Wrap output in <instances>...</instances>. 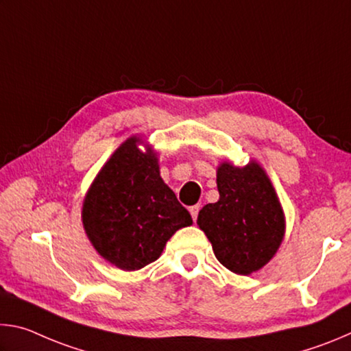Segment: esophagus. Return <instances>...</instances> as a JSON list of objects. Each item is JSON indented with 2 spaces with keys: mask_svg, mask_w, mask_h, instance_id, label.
I'll list each match as a JSON object with an SVG mask.
<instances>
[{
  "mask_svg": "<svg viewBox=\"0 0 351 351\" xmlns=\"http://www.w3.org/2000/svg\"><path fill=\"white\" fill-rule=\"evenodd\" d=\"M190 215H192V218H193V221H197V218H198V212H199V204H197V206H192L190 207Z\"/></svg>",
  "mask_w": 351,
  "mask_h": 351,
  "instance_id": "1",
  "label": "esophagus"
}]
</instances>
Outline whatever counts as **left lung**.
Returning a JSON list of instances; mask_svg holds the SVG:
<instances>
[{"instance_id":"8db88e82","label":"left lung","mask_w":351,"mask_h":351,"mask_svg":"<svg viewBox=\"0 0 351 351\" xmlns=\"http://www.w3.org/2000/svg\"><path fill=\"white\" fill-rule=\"evenodd\" d=\"M219 199L206 204L197 224L224 268L240 276L257 272L277 254L287 221L269 176L257 161L217 169Z\"/></svg>"}]
</instances>
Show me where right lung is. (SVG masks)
<instances>
[{"instance_id": "right-lung-1", "label": "right lung", "mask_w": 351, "mask_h": 351, "mask_svg": "<svg viewBox=\"0 0 351 351\" xmlns=\"http://www.w3.org/2000/svg\"><path fill=\"white\" fill-rule=\"evenodd\" d=\"M82 223L100 257L122 271H138L161 257L171 235L193 221L161 178L158 152L134 134L94 178Z\"/></svg>"}]
</instances>
